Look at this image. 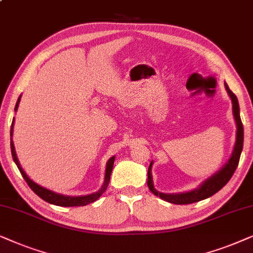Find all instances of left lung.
<instances>
[{
	"label": "left lung",
	"mask_w": 253,
	"mask_h": 253,
	"mask_svg": "<svg viewBox=\"0 0 253 253\" xmlns=\"http://www.w3.org/2000/svg\"><path fill=\"white\" fill-rule=\"evenodd\" d=\"M225 90H227L229 97L231 98L232 102V112H234V118L236 121V142H235L234 150L230 158H229L227 163L217 171L216 173H214L213 176L207 178L203 184L200 185L198 188L194 190L184 192V193H177V194H168V193H161L156 188L154 187L153 184V177H151V167H153V162L150 163L149 168H148V187L153 192L155 195L160 197L161 199L168 201V203L176 204V205H188L197 203V201L207 199V198L211 197V195L216 193L224 186L225 184L230 180V178L234 174L235 170L238 166V162H240L241 153L243 149V140H244V132H243V124H242L241 116H240V105H238L237 97L235 96V93L229 89L228 84L224 83Z\"/></svg>",
	"instance_id": "1"
}]
</instances>
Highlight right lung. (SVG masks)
<instances>
[{"label": "right lung", "mask_w": 253, "mask_h": 253, "mask_svg": "<svg viewBox=\"0 0 253 253\" xmlns=\"http://www.w3.org/2000/svg\"><path fill=\"white\" fill-rule=\"evenodd\" d=\"M21 97H18V100H17L16 103V106H15V111H17L18 109V104H19V100H21ZM13 121L15 119L12 120V124H11V129H10V148H11V154H12V158H13V162L16 163L17 168H18V170L21 171L23 178H24L26 183L30 187H31V190L35 192V193L38 195V197L42 198V200L47 201V203L52 204V205H56V206H62V207H74V206H85V205H89L93 203V201H96L98 198L102 195L104 192L106 191L107 186H109V183H110V177H111V172H112V169H113V163H114V156L111 157L109 161H107L106 163V170H105V179H104V184L103 186L100 187V190H98L95 193H91V194H87V195H80V197H72V195H63V194H60V193H55V192L50 191V190H47V188L40 186L37 183H35L32 179H30L28 174L25 173V171L23 170V168L21 167V164H19V161L18 158H17V155H16V150H15V146H13V142H12V129H13Z\"/></svg>", "instance_id": "1"}]
</instances>
